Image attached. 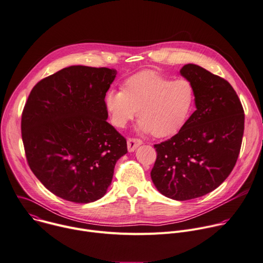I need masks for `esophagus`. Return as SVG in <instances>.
<instances>
[{"instance_id": "34e87169", "label": "esophagus", "mask_w": 263, "mask_h": 263, "mask_svg": "<svg viewBox=\"0 0 263 263\" xmlns=\"http://www.w3.org/2000/svg\"><path fill=\"white\" fill-rule=\"evenodd\" d=\"M142 144V140H140L139 138H135V137H132V138H129L128 141H127V145H128V150L129 152H132L134 151L138 146H140Z\"/></svg>"}]
</instances>
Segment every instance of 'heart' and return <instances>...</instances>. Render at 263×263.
<instances>
[{"label": "heart", "mask_w": 263, "mask_h": 263, "mask_svg": "<svg viewBox=\"0 0 263 263\" xmlns=\"http://www.w3.org/2000/svg\"><path fill=\"white\" fill-rule=\"evenodd\" d=\"M194 104V88L187 80L140 72L128 78L123 90H108L105 106L112 124L124 128L138 110L139 128L155 137L178 131Z\"/></svg>", "instance_id": "heart-1"}]
</instances>
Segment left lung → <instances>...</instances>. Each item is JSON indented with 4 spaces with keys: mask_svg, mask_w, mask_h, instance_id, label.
<instances>
[{
    "mask_svg": "<svg viewBox=\"0 0 263 263\" xmlns=\"http://www.w3.org/2000/svg\"><path fill=\"white\" fill-rule=\"evenodd\" d=\"M180 73L194 88L196 110L177 134L154 145L151 178L175 200L203 196L230 175L239 155L245 111L231 84L204 68L187 64Z\"/></svg>",
    "mask_w": 263,
    "mask_h": 263,
    "instance_id": "1",
    "label": "left lung"
}]
</instances>
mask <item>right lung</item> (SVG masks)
Here are the masks:
<instances>
[{
  "label": "right lung",
  "instance_id": "1",
  "mask_svg": "<svg viewBox=\"0 0 263 263\" xmlns=\"http://www.w3.org/2000/svg\"><path fill=\"white\" fill-rule=\"evenodd\" d=\"M106 67L70 66L41 80L22 113V139L36 178L77 203L102 198L126 138L108 122L105 94L116 76Z\"/></svg>",
  "mask_w": 263,
  "mask_h": 263
}]
</instances>
